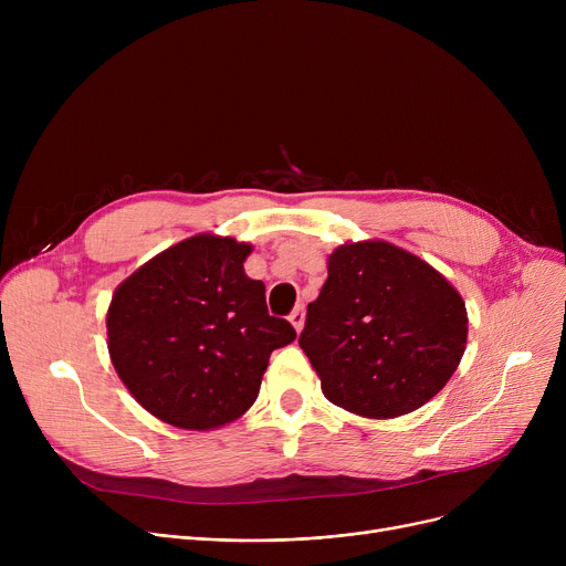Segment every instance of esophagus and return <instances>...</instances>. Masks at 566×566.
Listing matches in <instances>:
<instances>
[{
  "mask_svg": "<svg viewBox=\"0 0 566 566\" xmlns=\"http://www.w3.org/2000/svg\"><path fill=\"white\" fill-rule=\"evenodd\" d=\"M289 321H291V325L295 328V333L303 331V325H305V310H303V305L295 307V310L289 314Z\"/></svg>",
  "mask_w": 566,
  "mask_h": 566,
  "instance_id": "1",
  "label": "esophagus"
}]
</instances>
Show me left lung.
<instances>
[{
	"label": "left lung",
	"instance_id": "1",
	"mask_svg": "<svg viewBox=\"0 0 566 566\" xmlns=\"http://www.w3.org/2000/svg\"><path fill=\"white\" fill-rule=\"evenodd\" d=\"M465 339V303L436 268L392 243L363 241L328 256L298 344L325 399L388 420L444 388Z\"/></svg>",
	"mask_w": 566,
	"mask_h": 566
}]
</instances>
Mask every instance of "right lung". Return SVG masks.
<instances>
[{"label": "right lung", "mask_w": 566, "mask_h": 566, "mask_svg": "<svg viewBox=\"0 0 566 566\" xmlns=\"http://www.w3.org/2000/svg\"><path fill=\"white\" fill-rule=\"evenodd\" d=\"M252 245L197 233L116 286L107 310L112 365L158 420L224 427L256 401L268 358L295 339L268 314L265 286L245 275Z\"/></svg>", "instance_id": "1"}]
</instances>
